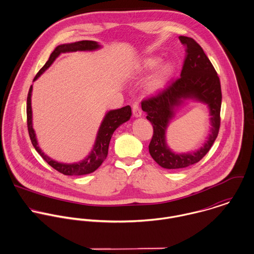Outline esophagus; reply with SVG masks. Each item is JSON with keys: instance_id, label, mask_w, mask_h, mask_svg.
I'll list each match as a JSON object with an SVG mask.
<instances>
[{"instance_id": "obj_1", "label": "esophagus", "mask_w": 254, "mask_h": 254, "mask_svg": "<svg viewBox=\"0 0 254 254\" xmlns=\"http://www.w3.org/2000/svg\"><path fill=\"white\" fill-rule=\"evenodd\" d=\"M132 114H133V116H134L135 118H140L141 115H142V112H141V110H140V107H139V105H138L137 103H134V104L132 105Z\"/></svg>"}]
</instances>
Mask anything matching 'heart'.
I'll list each match as a JSON object with an SVG mask.
<instances>
[{
  "mask_svg": "<svg viewBox=\"0 0 254 254\" xmlns=\"http://www.w3.org/2000/svg\"><path fill=\"white\" fill-rule=\"evenodd\" d=\"M161 63L159 57H147L140 61L137 69L141 74H146L150 72ZM174 72V64L170 62L163 63L155 70L151 78L147 82V88L150 92H158L164 88L168 80L171 78Z\"/></svg>",
  "mask_w": 254,
  "mask_h": 254,
  "instance_id": "obj_1",
  "label": "heart"
}]
</instances>
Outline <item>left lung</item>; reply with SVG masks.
<instances>
[{
    "instance_id": "8db88e82",
    "label": "left lung",
    "mask_w": 254,
    "mask_h": 254,
    "mask_svg": "<svg viewBox=\"0 0 254 254\" xmlns=\"http://www.w3.org/2000/svg\"><path fill=\"white\" fill-rule=\"evenodd\" d=\"M187 46V57L181 77L158 95L141 104L146 119L152 124L154 133L149 153L154 161L165 169L178 170L199 162L213 145L220 128L222 92L219 76L202 48L190 37L180 36ZM188 101L206 104L210 116V133L203 146L187 153L173 152L167 145L165 133L176 112Z\"/></svg>"
}]
</instances>
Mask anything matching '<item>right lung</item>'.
<instances>
[{"label": "right lung", "mask_w": 254, "mask_h": 254, "mask_svg": "<svg viewBox=\"0 0 254 254\" xmlns=\"http://www.w3.org/2000/svg\"><path fill=\"white\" fill-rule=\"evenodd\" d=\"M101 48L102 46L98 42L91 41V40H82V41H77V42H73V43L61 44V45L57 46L55 48V50L52 52L49 60L44 64V66L38 71V73L34 77L33 81L37 80V78L43 72H45L46 69H48L51 66V64L55 62V60L63 53L76 51H96ZM32 88L33 87L31 85L29 88L28 96H27L26 114H27L28 132H29L31 142H32L35 150L39 153L40 156L55 170H57L58 172L65 175V176H82V175H87V174H90V173H93L94 171H96L101 166L104 160L107 158L109 143H110V140L112 138L114 131L121 125H123L124 123L127 122L130 119L131 108L129 106H126L121 109L108 111L102 120L101 125L97 131L94 145L89 154L79 162L63 163V162L56 161L50 156L46 155L42 151V149L40 148V146L38 144V140H37L36 133H35V130L33 128V124H32V107H31Z\"/></svg>", "instance_id": "add662e5"}]
</instances>
